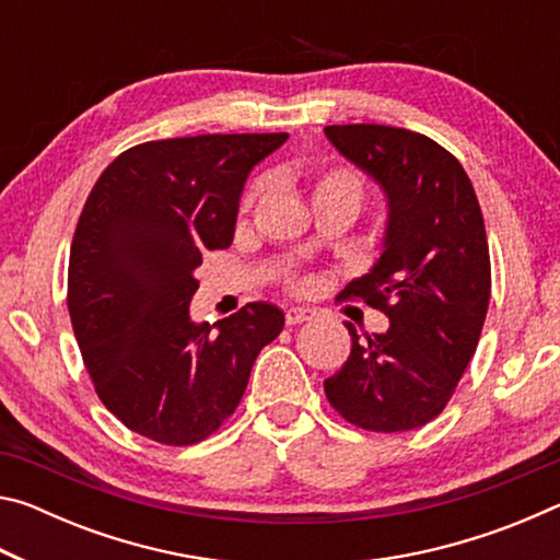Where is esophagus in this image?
Here are the masks:
<instances>
[{
	"instance_id": "obj_1",
	"label": "esophagus",
	"mask_w": 560,
	"mask_h": 560,
	"mask_svg": "<svg viewBox=\"0 0 560 560\" xmlns=\"http://www.w3.org/2000/svg\"><path fill=\"white\" fill-rule=\"evenodd\" d=\"M314 316H311L308 308H289L287 311V324L289 326H296V324H306V320H311Z\"/></svg>"
}]
</instances>
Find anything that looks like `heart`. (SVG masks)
Segmentation results:
<instances>
[{"label": "heart", "instance_id": "1", "mask_svg": "<svg viewBox=\"0 0 560 560\" xmlns=\"http://www.w3.org/2000/svg\"><path fill=\"white\" fill-rule=\"evenodd\" d=\"M264 187L267 185L257 183L249 192L244 195V210L246 207H252V202L264 192ZM311 195H314V200H343L348 205H353L358 212V207L363 205V197H365V183L355 170L328 167V170H320L316 175Z\"/></svg>", "mask_w": 560, "mask_h": 560}]
</instances>
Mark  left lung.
<instances>
[{
  "instance_id": "obj_1",
  "label": "left lung",
  "mask_w": 560,
  "mask_h": 560,
  "mask_svg": "<svg viewBox=\"0 0 560 560\" xmlns=\"http://www.w3.org/2000/svg\"><path fill=\"white\" fill-rule=\"evenodd\" d=\"M324 130L381 187L387 207L381 257L348 283L343 299H363L390 320L385 334L365 340L346 320L350 355L324 390L363 430L422 428L450 402L485 326V217L459 160L428 136L371 122Z\"/></svg>"
}]
</instances>
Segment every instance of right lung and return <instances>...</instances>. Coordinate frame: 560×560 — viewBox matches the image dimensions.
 Masks as SVG:
<instances>
[{
    "instance_id": "obj_1",
    "label": "right lung",
    "mask_w": 560,
    "mask_h": 560,
    "mask_svg": "<svg viewBox=\"0 0 560 560\" xmlns=\"http://www.w3.org/2000/svg\"><path fill=\"white\" fill-rule=\"evenodd\" d=\"M289 132L153 140L103 170L75 226L69 314L103 405L160 444H195L230 417L283 311L246 303L197 324L207 249L234 240L244 183Z\"/></svg>"
}]
</instances>
